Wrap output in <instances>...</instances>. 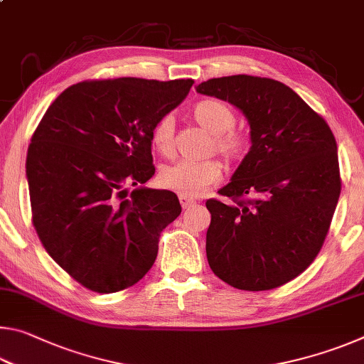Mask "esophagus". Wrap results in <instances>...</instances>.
<instances>
[{
    "instance_id": "esophagus-1",
    "label": "esophagus",
    "mask_w": 364,
    "mask_h": 364,
    "mask_svg": "<svg viewBox=\"0 0 364 364\" xmlns=\"http://www.w3.org/2000/svg\"><path fill=\"white\" fill-rule=\"evenodd\" d=\"M178 199H180V204L183 208H188V207L196 204V199H193V197H189V196H184V194H181Z\"/></svg>"
}]
</instances>
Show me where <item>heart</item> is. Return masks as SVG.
<instances>
[{"mask_svg": "<svg viewBox=\"0 0 364 364\" xmlns=\"http://www.w3.org/2000/svg\"><path fill=\"white\" fill-rule=\"evenodd\" d=\"M193 119L215 136V147L228 162H236L247 151V141L241 133L234 132L236 115L232 109L218 100H204L193 107ZM152 146L168 156L173 151L175 141V120L171 115H164L152 130ZM221 175V165L217 160H204V162H191V160H178L165 165L159 173V183L164 188L175 191L178 194L197 196L204 188L217 183Z\"/></svg>", "mask_w": 364, "mask_h": 364, "instance_id": "b5f03b06", "label": "heart"}]
</instances>
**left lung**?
I'll list each match as a JSON object with an SVG mask.
<instances>
[{"instance_id":"left-lung-1","label":"left lung","mask_w":364,"mask_h":364,"mask_svg":"<svg viewBox=\"0 0 364 364\" xmlns=\"http://www.w3.org/2000/svg\"><path fill=\"white\" fill-rule=\"evenodd\" d=\"M196 91L241 110L252 143L231 181L218 191L234 204L205 202L212 215L208 264L242 291L286 284L315 260L341 196L334 134L323 117L276 80L221 77Z\"/></svg>"}]
</instances>
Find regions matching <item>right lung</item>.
I'll return each mask as SVG.
<instances>
[{"label": "right lung", "mask_w": 364, "mask_h": 364, "mask_svg": "<svg viewBox=\"0 0 364 364\" xmlns=\"http://www.w3.org/2000/svg\"><path fill=\"white\" fill-rule=\"evenodd\" d=\"M193 83L82 82L63 91L36 127L26 162L33 226L53 260L90 291L136 284L156 262L160 232L181 213L175 193L144 183L156 171L154 125Z\"/></svg>", "instance_id": "obj_1"}]
</instances>
